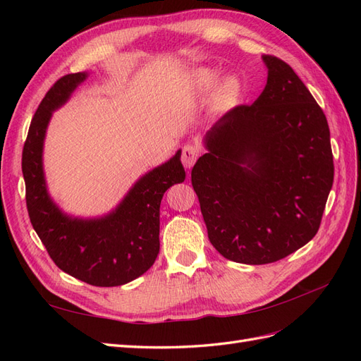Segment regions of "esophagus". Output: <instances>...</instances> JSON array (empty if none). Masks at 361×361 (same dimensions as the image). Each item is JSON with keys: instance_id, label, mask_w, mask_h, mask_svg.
<instances>
[{"instance_id": "obj_1", "label": "esophagus", "mask_w": 361, "mask_h": 361, "mask_svg": "<svg viewBox=\"0 0 361 361\" xmlns=\"http://www.w3.org/2000/svg\"><path fill=\"white\" fill-rule=\"evenodd\" d=\"M197 157H199V147L194 146V145H185L183 149H182V164L183 167L190 170L195 161H197Z\"/></svg>"}]
</instances>
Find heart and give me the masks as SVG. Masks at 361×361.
Here are the masks:
<instances>
[{
	"mask_svg": "<svg viewBox=\"0 0 361 361\" xmlns=\"http://www.w3.org/2000/svg\"><path fill=\"white\" fill-rule=\"evenodd\" d=\"M221 71L216 68H195L187 73V90L195 97L212 93L211 108L215 114H226L243 99L244 82L236 73H228L220 81Z\"/></svg>",
	"mask_w": 361,
	"mask_h": 361,
	"instance_id": "1",
	"label": "heart"
}]
</instances>
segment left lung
Masks as SVG:
<instances>
[{"label":"left lung","instance_id":"left-lung-1","mask_svg":"<svg viewBox=\"0 0 361 361\" xmlns=\"http://www.w3.org/2000/svg\"><path fill=\"white\" fill-rule=\"evenodd\" d=\"M264 92L203 137L191 171L211 244L228 260L264 265L307 244L333 187L330 129L293 69L262 56Z\"/></svg>","mask_w":361,"mask_h":361}]
</instances>
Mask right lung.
<instances>
[{
	"label": "right lung",
	"instance_id": "right-lung-1",
	"mask_svg": "<svg viewBox=\"0 0 361 361\" xmlns=\"http://www.w3.org/2000/svg\"><path fill=\"white\" fill-rule=\"evenodd\" d=\"M89 72L69 73L54 84L31 120L23 152L30 221L51 259L66 274L92 286H120L143 276L159 253V206L171 185L185 180L179 149L167 162L143 174L113 211L73 216L48 191L43 146L52 113L66 104Z\"/></svg>",
	"mask_w": 361,
	"mask_h": 361
}]
</instances>
